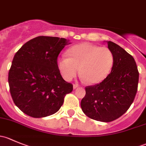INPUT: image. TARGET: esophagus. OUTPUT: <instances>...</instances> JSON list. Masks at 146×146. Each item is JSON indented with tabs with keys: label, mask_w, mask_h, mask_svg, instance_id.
I'll list each match as a JSON object with an SVG mask.
<instances>
[{
	"label": "esophagus",
	"mask_w": 146,
	"mask_h": 146,
	"mask_svg": "<svg viewBox=\"0 0 146 146\" xmlns=\"http://www.w3.org/2000/svg\"><path fill=\"white\" fill-rule=\"evenodd\" d=\"M79 87V85H78V84H74L73 85V89H76V88H78Z\"/></svg>",
	"instance_id": "esophagus-1"
}]
</instances>
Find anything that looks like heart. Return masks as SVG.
Here are the masks:
<instances>
[{"mask_svg": "<svg viewBox=\"0 0 146 146\" xmlns=\"http://www.w3.org/2000/svg\"><path fill=\"white\" fill-rule=\"evenodd\" d=\"M68 56H63L57 61L58 70L65 80L70 81L80 73L90 85L104 81L110 75L114 57L107 47L82 43L71 47Z\"/></svg>", "mask_w": 146, "mask_h": 146, "instance_id": "obj_1", "label": "heart"}]
</instances>
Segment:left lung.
<instances>
[{"label": "left lung", "mask_w": 146, "mask_h": 146, "mask_svg": "<svg viewBox=\"0 0 146 146\" xmlns=\"http://www.w3.org/2000/svg\"><path fill=\"white\" fill-rule=\"evenodd\" d=\"M107 42L114 57L111 73L101 83L86 87L80 103L85 115L102 122L112 121L129 110L136 95L139 78L133 57L117 44Z\"/></svg>", "instance_id": "left-lung-1"}]
</instances>
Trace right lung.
Returning <instances> with one entry per match:
<instances>
[{
	"instance_id": "right-lung-1",
	"label": "right lung",
	"mask_w": 146,
	"mask_h": 146,
	"mask_svg": "<svg viewBox=\"0 0 146 146\" xmlns=\"http://www.w3.org/2000/svg\"><path fill=\"white\" fill-rule=\"evenodd\" d=\"M69 40L39 36L26 42L14 56L8 73L15 105L29 117L41 118L59 110L73 85L65 81L57 58Z\"/></svg>"
}]
</instances>
